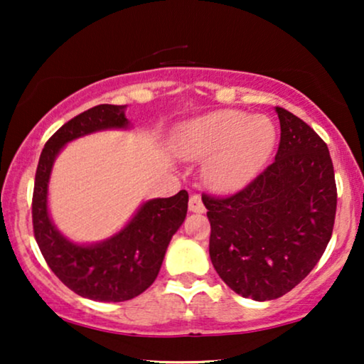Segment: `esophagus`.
Wrapping results in <instances>:
<instances>
[{
	"label": "esophagus",
	"mask_w": 364,
	"mask_h": 364,
	"mask_svg": "<svg viewBox=\"0 0 364 364\" xmlns=\"http://www.w3.org/2000/svg\"><path fill=\"white\" fill-rule=\"evenodd\" d=\"M188 210L196 212V213L205 212V205H203L202 198L198 197V196H192L191 200H188Z\"/></svg>",
	"instance_id": "1"
}]
</instances>
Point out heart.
Listing matches in <instances>:
<instances>
[{"mask_svg":"<svg viewBox=\"0 0 364 364\" xmlns=\"http://www.w3.org/2000/svg\"><path fill=\"white\" fill-rule=\"evenodd\" d=\"M270 119L238 111H218L188 122L178 134L183 157L208 159L205 178L218 191L242 187L265 166L275 146Z\"/></svg>","mask_w":364,"mask_h":364,"instance_id":"b5f03b06","label":"heart"}]
</instances>
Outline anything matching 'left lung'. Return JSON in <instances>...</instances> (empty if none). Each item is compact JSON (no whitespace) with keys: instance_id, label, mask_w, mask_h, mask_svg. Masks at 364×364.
Wrapping results in <instances>:
<instances>
[{"instance_id":"8db88e82","label":"left lung","mask_w":364,"mask_h":364,"mask_svg":"<svg viewBox=\"0 0 364 364\" xmlns=\"http://www.w3.org/2000/svg\"><path fill=\"white\" fill-rule=\"evenodd\" d=\"M277 114L275 161L232 196H202L213 268L233 291L257 301L285 295L315 268L336 215L325 141L287 109L277 107Z\"/></svg>"}]
</instances>
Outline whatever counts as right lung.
Instances as JSON below:
<instances>
[{"label":"right lung","mask_w":364,"mask_h":364,"mask_svg":"<svg viewBox=\"0 0 364 364\" xmlns=\"http://www.w3.org/2000/svg\"><path fill=\"white\" fill-rule=\"evenodd\" d=\"M126 106L99 104L59 127L39 157L33 191V230L54 275L77 295L96 301H126L152 285L173 233L187 215L188 193L144 203L127 227L97 245L66 240L48 215V182L54 159L73 139L112 127H127Z\"/></svg>","instance_id":"1"}]
</instances>
